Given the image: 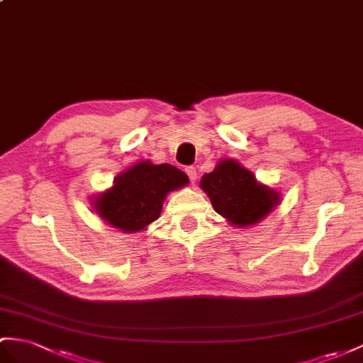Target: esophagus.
Instances as JSON below:
<instances>
[{
	"instance_id": "1",
	"label": "esophagus",
	"mask_w": 363,
	"mask_h": 363,
	"mask_svg": "<svg viewBox=\"0 0 363 363\" xmlns=\"http://www.w3.org/2000/svg\"><path fill=\"white\" fill-rule=\"evenodd\" d=\"M185 173L189 174V178H190V181H191V184H194L196 182V179H198V173H196V169H194V167H187V169H185Z\"/></svg>"
}]
</instances>
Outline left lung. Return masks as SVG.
Segmentation results:
<instances>
[{
    "label": "left lung",
    "mask_w": 363,
    "mask_h": 363,
    "mask_svg": "<svg viewBox=\"0 0 363 363\" xmlns=\"http://www.w3.org/2000/svg\"><path fill=\"white\" fill-rule=\"evenodd\" d=\"M201 189L216 213L236 228L259 224L282 201L281 191L261 184L253 172L228 157L220 160L211 173L202 176Z\"/></svg>",
    "instance_id": "left-lung-1"
}]
</instances>
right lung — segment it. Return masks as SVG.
<instances>
[{
    "label": "right lung",
    "instance_id": "obj_1",
    "mask_svg": "<svg viewBox=\"0 0 363 363\" xmlns=\"http://www.w3.org/2000/svg\"><path fill=\"white\" fill-rule=\"evenodd\" d=\"M189 182V176L176 167L145 160L119 173L108 190L90 201L106 224L127 235L139 233L160 218L167 194Z\"/></svg>",
    "mask_w": 363,
    "mask_h": 363
}]
</instances>
